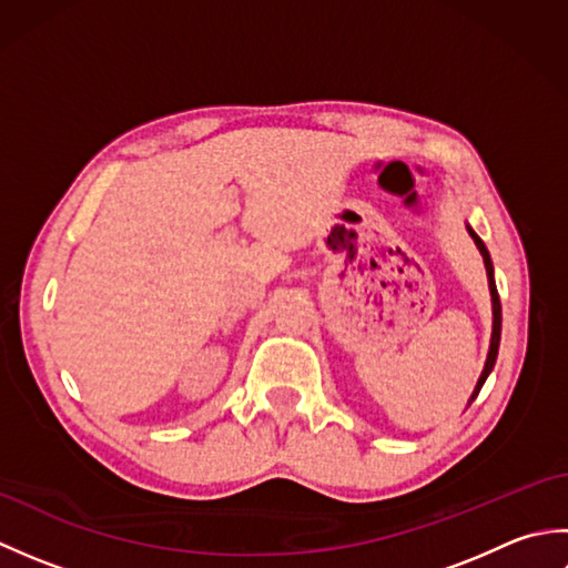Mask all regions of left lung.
Returning <instances> with one entry per match:
<instances>
[{
    "mask_svg": "<svg viewBox=\"0 0 568 568\" xmlns=\"http://www.w3.org/2000/svg\"><path fill=\"white\" fill-rule=\"evenodd\" d=\"M468 229V234H470V239L476 241V246H478V251H480V256H484V263H486V273H488V287H490V300H493V334H490V348H488V358H486V366H484V373H480V378H478V383H476V388H474V395H470V400H468V405L476 400L478 397V393H480V388H484V383H486V378L490 376V371H493V366H496V358H498V346H500V327H503V315H500V297H498V287H496V277H493V261H490V253H488V248H486V244L484 241L478 239V234L474 232V229L470 226H466Z\"/></svg>",
    "mask_w": 568,
    "mask_h": 568,
    "instance_id": "obj_1",
    "label": "left lung"
}]
</instances>
